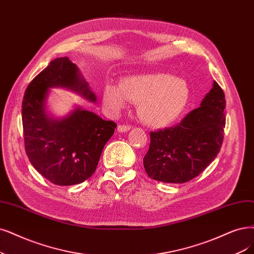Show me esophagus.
<instances>
[{
  "mask_svg": "<svg viewBox=\"0 0 254 254\" xmlns=\"http://www.w3.org/2000/svg\"><path fill=\"white\" fill-rule=\"evenodd\" d=\"M130 126H128V125H119L118 126V127H117V129H118V132H127V130H129L130 129Z\"/></svg>",
  "mask_w": 254,
  "mask_h": 254,
  "instance_id": "esophagus-1",
  "label": "esophagus"
}]
</instances>
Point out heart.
Wrapping results in <instances>:
<instances>
[{"instance_id":"heart-1","label":"heart","mask_w":254,"mask_h":254,"mask_svg":"<svg viewBox=\"0 0 254 254\" xmlns=\"http://www.w3.org/2000/svg\"><path fill=\"white\" fill-rule=\"evenodd\" d=\"M190 88L178 77L165 73H144L122 78L119 86L107 83L102 101L113 112H119L127 100L138 103V115L154 127L170 126L179 118L190 101Z\"/></svg>"}]
</instances>
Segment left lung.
I'll return each instance as SVG.
<instances>
[{
    "mask_svg": "<svg viewBox=\"0 0 254 254\" xmlns=\"http://www.w3.org/2000/svg\"><path fill=\"white\" fill-rule=\"evenodd\" d=\"M225 94L217 81L201 102L175 127L151 132L143 158L149 178L185 183L199 176L218 156L224 139Z\"/></svg>",
    "mask_w": 254,
    "mask_h": 254,
    "instance_id": "obj_1",
    "label": "left lung"
}]
</instances>
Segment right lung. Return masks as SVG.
<instances>
[{"label": "right lung", "mask_w": 254, "mask_h": 254, "mask_svg": "<svg viewBox=\"0 0 254 254\" xmlns=\"http://www.w3.org/2000/svg\"><path fill=\"white\" fill-rule=\"evenodd\" d=\"M64 87L95 101V94L68 58L53 60L28 84L22 103L25 151L35 170L56 185L79 184L95 173L102 149L115 132L114 121L77 108L62 120L49 118V88Z\"/></svg>", "instance_id": "right-lung-1"}]
</instances>
